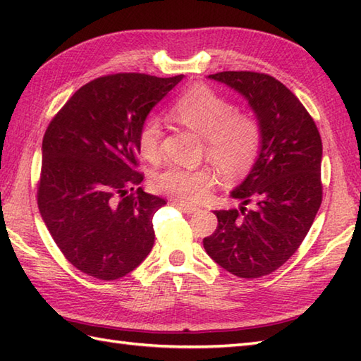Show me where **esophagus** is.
I'll use <instances>...</instances> for the list:
<instances>
[{"instance_id":"34e87169","label":"esophagus","mask_w":361,"mask_h":361,"mask_svg":"<svg viewBox=\"0 0 361 361\" xmlns=\"http://www.w3.org/2000/svg\"><path fill=\"white\" fill-rule=\"evenodd\" d=\"M178 206V208L185 212V214H194L195 211H198V208L197 206H194V204H188V203H178L176 204Z\"/></svg>"}]
</instances>
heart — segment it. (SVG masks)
Wrapping results in <instances>:
<instances>
[{"label":"heart","instance_id":"obj_1","mask_svg":"<svg viewBox=\"0 0 361 361\" xmlns=\"http://www.w3.org/2000/svg\"><path fill=\"white\" fill-rule=\"evenodd\" d=\"M172 113L183 126L204 137L206 157L226 178L245 173L255 163L262 137L259 122L250 114L235 113L234 104L209 87L189 90L175 102ZM161 135L157 116L142 122L137 144L145 159H158ZM212 183V173L204 169L189 171L171 166L153 176L152 188L175 200L197 203L209 194Z\"/></svg>","mask_w":361,"mask_h":361}]
</instances>
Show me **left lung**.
I'll list each match as a JSON object with an SVG mask.
<instances>
[{
    "mask_svg": "<svg viewBox=\"0 0 361 361\" xmlns=\"http://www.w3.org/2000/svg\"><path fill=\"white\" fill-rule=\"evenodd\" d=\"M208 78L247 99L262 137L255 166L231 192L242 204L214 212L219 225L203 247L226 271L262 278L295 255L315 220L323 200V142L309 111L271 75L224 71Z\"/></svg>",
    "mask_w": 361,
    "mask_h": 361,
    "instance_id": "1",
    "label": "left lung"
}]
</instances>
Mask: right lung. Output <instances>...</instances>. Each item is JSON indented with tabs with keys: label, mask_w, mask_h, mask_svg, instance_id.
Masks as SVG:
<instances>
[{
	"label": "right lung",
	"mask_w": 361,
	"mask_h": 361,
	"mask_svg": "<svg viewBox=\"0 0 361 361\" xmlns=\"http://www.w3.org/2000/svg\"><path fill=\"white\" fill-rule=\"evenodd\" d=\"M183 79L119 73L71 96L43 136L37 202L63 256L88 276L133 271L155 242L152 219L166 200L144 192L137 136L150 110Z\"/></svg>",
	"instance_id": "add662e5"
}]
</instances>
